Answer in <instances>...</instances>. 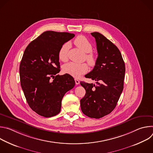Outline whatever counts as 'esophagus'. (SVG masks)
Here are the masks:
<instances>
[{"instance_id":"obj_1","label":"esophagus","mask_w":153,"mask_h":153,"mask_svg":"<svg viewBox=\"0 0 153 153\" xmlns=\"http://www.w3.org/2000/svg\"><path fill=\"white\" fill-rule=\"evenodd\" d=\"M74 80H75V83H76V85H79V84L80 83V81H79L78 79H75Z\"/></svg>"}]
</instances>
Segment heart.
Here are the masks:
<instances>
[{"instance_id": "b5f03b06", "label": "heart", "mask_w": 153, "mask_h": 153, "mask_svg": "<svg viewBox=\"0 0 153 153\" xmlns=\"http://www.w3.org/2000/svg\"><path fill=\"white\" fill-rule=\"evenodd\" d=\"M74 44L82 51L86 53V60L90 65L93 67L96 63L95 56L91 53L93 50V46L90 41L83 36H77L74 40ZM70 48L68 43H65L60 47L58 56L60 60L66 62L68 60V51ZM63 71L64 73L68 74L75 78L80 77L82 74H85L88 71V66L86 63H78L75 62H70L63 65Z\"/></svg>"}]
</instances>
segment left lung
I'll return each mask as SVG.
<instances>
[{
    "label": "left lung",
    "instance_id": "obj_1",
    "mask_svg": "<svg viewBox=\"0 0 153 153\" xmlns=\"http://www.w3.org/2000/svg\"><path fill=\"white\" fill-rule=\"evenodd\" d=\"M96 42L98 57L93 70L85 77L96 85L80 82L85 89L80 100L82 111L91 118L99 119L113 111L123 89L125 66L118 48L103 35L91 33Z\"/></svg>",
    "mask_w": 153,
    "mask_h": 153
}]
</instances>
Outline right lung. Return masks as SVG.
<instances>
[{"label": "right lung", "mask_w": 153, "mask_h": 153, "mask_svg": "<svg viewBox=\"0 0 153 153\" xmlns=\"http://www.w3.org/2000/svg\"><path fill=\"white\" fill-rule=\"evenodd\" d=\"M74 36L45 31L30 42L24 51L19 67L20 85L30 107L40 116L50 117L59 114L63 97L75 85L68 74L54 76L60 70L59 51Z\"/></svg>", "instance_id": "obj_1"}]
</instances>
